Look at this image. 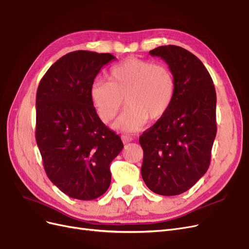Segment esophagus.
<instances>
[{
    "instance_id": "34e87169",
    "label": "esophagus",
    "mask_w": 249,
    "mask_h": 249,
    "mask_svg": "<svg viewBox=\"0 0 249 249\" xmlns=\"http://www.w3.org/2000/svg\"><path fill=\"white\" fill-rule=\"evenodd\" d=\"M121 139H122V142H124V143H127V142H130L133 139L131 138V136H129V135H126V134H124V135H122L121 136Z\"/></svg>"
}]
</instances>
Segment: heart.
Instances as JSON below:
<instances>
[{
    "instance_id": "heart-1",
    "label": "heart",
    "mask_w": 249,
    "mask_h": 249,
    "mask_svg": "<svg viewBox=\"0 0 249 249\" xmlns=\"http://www.w3.org/2000/svg\"><path fill=\"white\" fill-rule=\"evenodd\" d=\"M177 91L173 71L154 62L129 58L114 66L109 82L97 79L90 96L97 115L104 123L113 120L123 106V114L113 127L124 132H136L148 122L161 119L170 109Z\"/></svg>"
}]
</instances>
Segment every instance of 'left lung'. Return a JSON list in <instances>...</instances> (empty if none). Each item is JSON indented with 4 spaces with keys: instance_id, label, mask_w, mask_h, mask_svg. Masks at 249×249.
Masks as SVG:
<instances>
[{
    "instance_id": "1",
    "label": "left lung",
    "mask_w": 249,
    "mask_h": 249,
    "mask_svg": "<svg viewBox=\"0 0 249 249\" xmlns=\"http://www.w3.org/2000/svg\"><path fill=\"white\" fill-rule=\"evenodd\" d=\"M175 74L177 91L167 113L140 136L142 177L160 196H178L203 177L216 136V92L209 72L194 53L177 45L149 52Z\"/></svg>"
}]
</instances>
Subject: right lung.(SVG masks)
Wrapping results in <instances>:
<instances>
[{"label": "right lung", "mask_w": 249, "mask_h": 249, "mask_svg": "<svg viewBox=\"0 0 249 249\" xmlns=\"http://www.w3.org/2000/svg\"><path fill=\"white\" fill-rule=\"evenodd\" d=\"M116 58L76 51L46 71L36 95V142L47 177L62 192L83 200L97 198L110 185V162L124 148L102 123L90 90L96 75Z\"/></svg>", "instance_id": "right-lung-1"}]
</instances>
